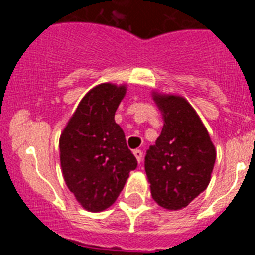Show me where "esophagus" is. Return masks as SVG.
Wrapping results in <instances>:
<instances>
[{
    "label": "esophagus",
    "instance_id": "1",
    "mask_svg": "<svg viewBox=\"0 0 255 255\" xmlns=\"http://www.w3.org/2000/svg\"><path fill=\"white\" fill-rule=\"evenodd\" d=\"M134 155L136 157V159H138L139 163H140L141 159H143V152H141L140 149H135L134 150Z\"/></svg>",
    "mask_w": 255,
    "mask_h": 255
}]
</instances>
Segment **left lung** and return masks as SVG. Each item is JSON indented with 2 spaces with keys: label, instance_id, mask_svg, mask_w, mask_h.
I'll return each instance as SVG.
<instances>
[{
  "label": "left lung",
  "instance_id": "8db88e82",
  "mask_svg": "<svg viewBox=\"0 0 255 255\" xmlns=\"http://www.w3.org/2000/svg\"><path fill=\"white\" fill-rule=\"evenodd\" d=\"M154 101L164 124L144 158L150 193L163 208H184L208 186L216 150L203 123L186 100L157 94Z\"/></svg>",
  "mask_w": 255,
  "mask_h": 255
}]
</instances>
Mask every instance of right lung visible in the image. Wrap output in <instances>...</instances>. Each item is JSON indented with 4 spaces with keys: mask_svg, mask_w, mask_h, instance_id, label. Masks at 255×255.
Listing matches in <instances>:
<instances>
[{
    "mask_svg": "<svg viewBox=\"0 0 255 255\" xmlns=\"http://www.w3.org/2000/svg\"><path fill=\"white\" fill-rule=\"evenodd\" d=\"M126 88L101 84L88 92L61 134L60 159L69 190L85 209L115 203L138 161L128 148L115 112Z\"/></svg>",
    "mask_w": 255,
    "mask_h": 255,
    "instance_id": "obj_1",
    "label": "right lung"
}]
</instances>
